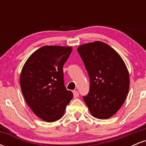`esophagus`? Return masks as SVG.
I'll return each instance as SVG.
<instances>
[{
    "instance_id": "1",
    "label": "esophagus",
    "mask_w": 146,
    "mask_h": 146,
    "mask_svg": "<svg viewBox=\"0 0 146 146\" xmlns=\"http://www.w3.org/2000/svg\"><path fill=\"white\" fill-rule=\"evenodd\" d=\"M73 96H74L75 98H78V97L79 96L78 91H77V90H74V91H73Z\"/></svg>"
}]
</instances>
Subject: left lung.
<instances>
[{"instance_id":"1","label":"left lung","mask_w":146,"mask_h":146,"mask_svg":"<svg viewBox=\"0 0 146 146\" xmlns=\"http://www.w3.org/2000/svg\"><path fill=\"white\" fill-rule=\"evenodd\" d=\"M78 51L90 78V90L84 101L95 118H110L128 93L130 77L125 62L115 50L100 41L80 45Z\"/></svg>"}]
</instances>
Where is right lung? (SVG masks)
Segmentation results:
<instances>
[{
  "mask_svg": "<svg viewBox=\"0 0 146 146\" xmlns=\"http://www.w3.org/2000/svg\"><path fill=\"white\" fill-rule=\"evenodd\" d=\"M72 49L71 46H42L29 56L22 69L20 84L25 101L45 121L62 118L73 98V93L64 86L62 69Z\"/></svg>",
  "mask_w": 146,
  "mask_h": 146,
  "instance_id": "obj_1",
  "label": "right lung"
}]
</instances>
